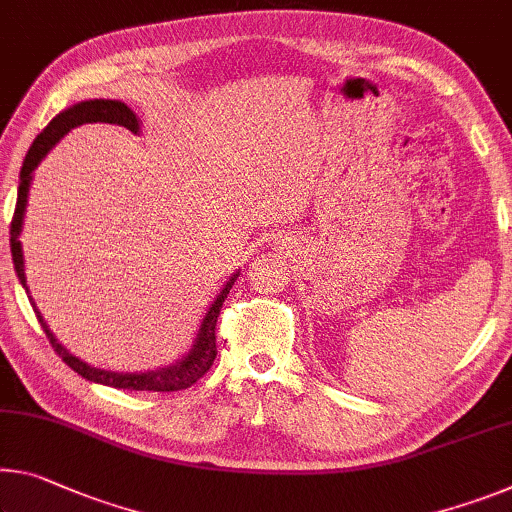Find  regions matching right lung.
<instances>
[{"label": "right lung", "mask_w": 512, "mask_h": 512, "mask_svg": "<svg viewBox=\"0 0 512 512\" xmlns=\"http://www.w3.org/2000/svg\"><path fill=\"white\" fill-rule=\"evenodd\" d=\"M84 123H109V125H120L127 127L129 132H139V118L136 113L127 107L125 102L118 100H88V102H79L75 107H70L66 111H61L59 116L52 118V123L47 125L43 132L36 136V141L31 143V148L24 157V164L20 170V186H18V205H15V214L11 221V253H13V264H15V273L22 282V287L27 289V278H24V259H22V243H20V232H22V221H24V209H27V196H29V184H31V173L34 168L40 164V159L45 157L47 152L52 150V145L63 139L70 129H75ZM239 275V273H237ZM237 275H232L227 280V285L221 289V294L216 296V300L209 307V312L202 319V326L198 330L196 344L189 351L186 358H182L173 367L166 369H157V371H148V373H116V371H104V369H95L91 364L81 362L75 355L68 353L56 337L50 332V326H47L43 316L36 310V303L31 300V307L38 316V323L43 326L47 339H50L52 348L56 355L68 364L72 371H77L81 378L91 380V383H100V385H109L116 389H132V392H177V389H186L191 387L196 380H200L205 373L212 369L214 358H216V321L218 314H221V307L225 303L227 294L237 280ZM29 294V289H27Z\"/></svg>", "instance_id": "add662e5"}]
</instances>
